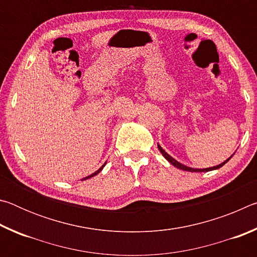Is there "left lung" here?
Listing matches in <instances>:
<instances>
[{
	"instance_id": "1",
	"label": "left lung",
	"mask_w": 257,
	"mask_h": 257,
	"mask_svg": "<svg viewBox=\"0 0 257 257\" xmlns=\"http://www.w3.org/2000/svg\"><path fill=\"white\" fill-rule=\"evenodd\" d=\"M158 147H159V150H160V152L161 153H162V155L164 156V159L165 160H168L169 162H170L173 167H176V168H178V169H180V170H184V171H189V172H207V171H212V170H216V169H219V168H221L222 167V165H224L225 163L228 162V161L232 158L233 156V154L230 156L229 159H227L224 161V162H222L221 164H219V165H215V167H212V168H205V169H195V168H190V167H187V165H185V164H182V163H180V162H178L177 160H175L172 158V156H170L169 155L167 152H165L162 147H161L159 144H158Z\"/></svg>"
}]
</instances>
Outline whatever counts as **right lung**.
<instances>
[{
	"label": "right lung",
	"instance_id": "1",
	"mask_svg": "<svg viewBox=\"0 0 257 257\" xmlns=\"http://www.w3.org/2000/svg\"><path fill=\"white\" fill-rule=\"evenodd\" d=\"M105 164H106V162H105V163H104V164L102 165V167L98 169V170H97V171H95L94 173H92V175H89V176H87V177H85V178H84V179H81V180H86V179H89V178H92V177H94V176H96V175H97V173H99V172H101V171L103 170V168H104V167H105Z\"/></svg>",
	"mask_w": 257,
	"mask_h": 257
}]
</instances>
